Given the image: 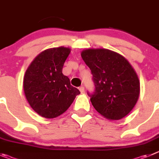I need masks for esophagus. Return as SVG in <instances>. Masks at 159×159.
<instances>
[{
  "mask_svg": "<svg viewBox=\"0 0 159 159\" xmlns=\"http://www.w3.org/2000/svg\"><path fill=\"white\" fill-rule=\"evenodd\" d=\"M84 89H85V88H84V86L79 87V90H80V92H81V93H84Z\"/></svg>",
  "mask_w": 159,
  "mask_h": 159,
  "instance_id": "obj_1",
  "label": "esophagus"
}]
</instances>
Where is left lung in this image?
Listing matches in <instances>:
<instances>
[{
	"mask_svg": "<svg viewBox=\"0 0 159 159\" xmlns=\"http://www.w3.org/2000/svg\"><path fill=\"white\" fill-rule=\"evenodd\" d=\"M81 58L91 70L95 92L90 101L101 116L120 120L133 109L139 97L138 75L128 60L111 50L97 48L81 51Z\"/></svg>",
	"mask_w": 159,
	"mask_h": 159,
	"instance_id": "1",
	"label": "left lung"
}]
</instances>
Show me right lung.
Here are the masks:
<instances>
[{
    "label": "right lung",
    "instance_id": "add662e5",
    "mask_svg": "<svg viewBox=\"0 0 159 159\" xmlns=\"http://www.w3.org/2000/svg\"><path fill=\"white\" fill-rule=\"evenodd\" d=\"M70 53L69 48H49L39 54L24 76V91L30 106L48 119L62 115L80 91L70 85L62 67Z\"/></svg>",
    "mask_w": 159,
    "mask_h": 159
}]
</instances>
